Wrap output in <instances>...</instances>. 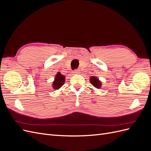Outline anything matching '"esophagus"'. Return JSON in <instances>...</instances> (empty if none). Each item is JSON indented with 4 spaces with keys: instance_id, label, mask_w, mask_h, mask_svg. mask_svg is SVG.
<instances>
[{
    "instance_id": "obj_1",
    "label": "esophagus",
    "mask_w": 151,
    "mask_h": 151,
    "mask_svg": "<svg viewBox=\"0 0 151 151\" xmlns=\"http://www.w3.org/2000/svg\"><path fill=\"white\" fill-rule=\"evenodd\" d=\"M79 70H75L73 71V74H79Z\"/></svg>"
}]
</instances>
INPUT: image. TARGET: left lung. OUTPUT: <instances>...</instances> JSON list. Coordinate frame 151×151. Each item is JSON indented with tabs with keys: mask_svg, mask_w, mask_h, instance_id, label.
<instances>
[{
	"mask_svg": "<svg viewBox=\"0 0 151 151\" xmlns=\"http://www.w3.org/2000/svg\"><path fill=\"white\" fill-rule=\"evenodd\" d=\"M90 83L92 84L94 88L99 89L101 88L102 83L101 81H99V79L96 76H91L90 77Z\"/></svg>",
	"mask_w": 151,
	"mask_h": 151,
	"instance_id": "obj_1",
	"label": "left lung"
}]
</instances>
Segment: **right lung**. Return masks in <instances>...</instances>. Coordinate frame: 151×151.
I'll list each match as a JSON object with an SVG mask.
<instances>
[{
    "instance_id": "add662e5",
    "label": "right lung",
    "mask_w": 151,
    "mask_h": 151,
    "mask_svg": "<svg viewBox=\"0 0 151 151\" xmlns=\"http://www.w3.org/2000/svg\"><path fill=\"white\" fill-rule=\"evenodd\" d=\"M65 81V76L62 75L60 72H58L55 77L54 81L52 83V88L53 89H59L64 84Z\"/></svg>"
}]
</instances>
